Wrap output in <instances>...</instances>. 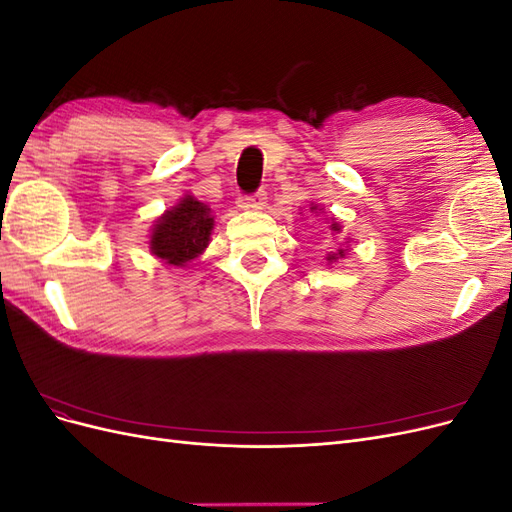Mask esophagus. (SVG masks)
Listing matches in <instances>:
<instances>
[{
    "label": "esophagus",
    "instance_id": "34e87169",
    "mask_svg": "<svg viewBox=\"0 0 512 512\" xmlns=\"http://www.w3.org/2000/svg\"><path fill=\"white\" fill-rule=\"evenodd\" d=\"M243 207L254 209V211H262L267 207V192H256L243 198Z\"/></svg>",
    "mask_w": 512,
    "mask_h": 512
}]
</instances>
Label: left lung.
Here are the masks:
<instances>
[{
    "label": "left lung",
    "mask_w": 512,
    "mask_h": 512,
    "mask_svg": "<svg viewBox=\"0 0 512 512\" xmlns=\"http://www.w3.org/2000/svg\"><path fill=\"white\" fill-rule=\"evenodd\" d=\"M312 211H316V205L312 207ZM331 230L339 232V224H331ZM344 256H346V250H337L335 254H329V256H327V260H329V262H335L337 258H344Z\"/></svg>",
    "instance_id": "left-lung-1"
}]
</instances>
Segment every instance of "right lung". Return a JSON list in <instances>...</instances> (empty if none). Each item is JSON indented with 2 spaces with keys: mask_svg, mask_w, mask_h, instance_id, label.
Wrapping results in <instances>:
<instances>
[{
  "mask_svg": "<svg viewBox=\"0 0 512 512\" xmlns=\"http://www.w3.org/2000/svg\"><path fill=\"white\" fill-rule=\"evenodd\" d=\"M215 222L211 209L194 196H183L179 203L164 211L151 230L149 250L166 265L185 267L205 252Z\"/></svg>",
  "mask_w": 512,
  "mask_h": 512,
  "instance_id": "right-lung-1",
  "label": "right lung"
}]
</instances>
